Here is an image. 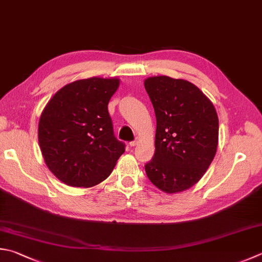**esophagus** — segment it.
I'll return each instance as SVG.
<instances>
[{"label": "esophagus", "mask_w": 262, "mask_h": 262, "mask_svg": "<svg viewBox=\"0 0 262 262\" xmlns=\"http://www.w3.org/2000/svg\"><path fill=\"white\" fill-rule=\"evenodd\" d=\"M138 142H139V141H138V139L133 140V141H131V142H130V146H131V147H135V146H137V145H138Z\"/></svg>", "instance_id": "esophagus-1"}]
</instances>
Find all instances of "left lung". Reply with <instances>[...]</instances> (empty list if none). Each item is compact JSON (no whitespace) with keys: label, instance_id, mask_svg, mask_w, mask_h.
Here are the masks:
<instances>
[{"label":"left lung","instance_id":"left-lung-1","mask_svg":"<svg viewBox=\"0 0 262 262\" xmlns=\"http://www.w3.org/2000/svg\"><path fill=\"white\" fill-rule=\"evenodd\" d=\"M156 115L155 154L145 165L148 179L167 194L201 180L213 161L219 120L213 103L182 78L151 76L144 82Z\"/></svg>","mask_w":262,"mask_h":262}]
</instances>
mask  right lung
<instances>
[{"label": "right lung", "mask_w": 262, "mask_h": 262, "mask_svg": "<svg viewBox=\"0 0 262 262\" xmlns=\"http://www.w3.org/2000/svg\"><path fill=\"white\" fill-rule=\"evenodd\" d=\"M118 86L117 77L77 80L54 93L44 107L39 148L49 170L67 186L100 184L125 151L108 114V102Z\"/></svg>", "instance_id": "obj_1"}]
</instances>
